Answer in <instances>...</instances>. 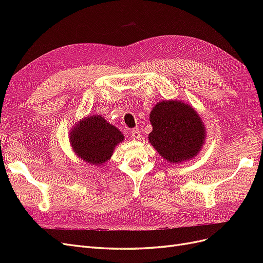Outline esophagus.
Returning a JSON list of instances; mask_svg holds the SVG:
<instances>
[{"instance_id":"obj_1","label":"esophagus","mask_w":263,"mask_h":263,"mask_svg":"<svg viewBox=\"0 0 263 263\" xmlns=\"http://www.w3.org/2000/svg\"><path fill=\"white\" fill-rule=\"evenodd\" d=\"M132 138L134 139V140H138L139 138H140V132H139V129H133L132 130Z\"/></svg>"}]
</instances>
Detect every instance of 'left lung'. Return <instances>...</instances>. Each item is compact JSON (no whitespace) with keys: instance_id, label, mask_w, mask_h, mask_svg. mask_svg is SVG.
<instances>
[{"instance_id":"8db88e82","label":"left lung","mask_w":263,"mask_h":263,"mask_svg":"<svg viewBox=\"0 0 263 263\" xmlns=\"http://www.w3.org/2000/svg\"><path fill=\"white\" fill-rule=\"evenodd\" d=\"M149 119L153 132L148 140L164 160L181 163L196 157L206 139V128L196 110L178 100L158 102Z\"/></svg>"}]
</instances>
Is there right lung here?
I'll return each instance as SVG.
<instances>
[{
	"instance_id": "add662e5",
	"label": "right lung",
	"mask_w": 263,
	"mask_h": 263,
	"mask_svg": "<svg viewBox=\"0 0 263 263\" xmlns=\"http://www.w3.org/2000/svg\"><path fill=\"white\" fill-rule=\"evenodd\" d=\"M73 153L86 163L104 164L118 144L125 140L123 133L101 115L81 118L69 133Z\"/></svg>"
}]
</instances>
